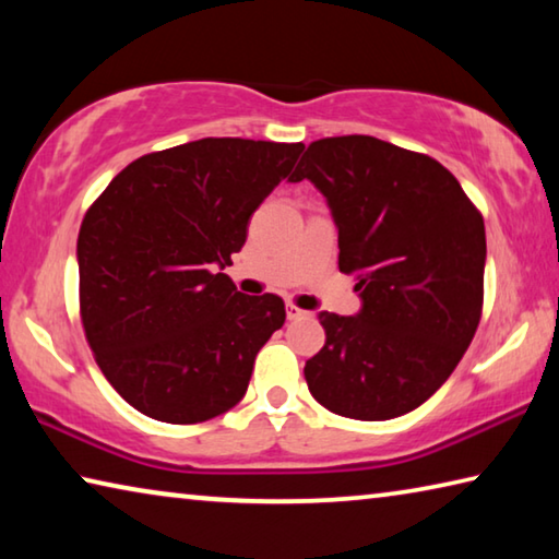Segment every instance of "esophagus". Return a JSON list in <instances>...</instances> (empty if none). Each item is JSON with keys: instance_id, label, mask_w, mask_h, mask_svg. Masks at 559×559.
Instances as JSON below:
<instances>
[{"instance_id": "34e87169", "label": "esophagus", "mask_w": 559, "mask_h": 559, "mask_svg": "<svg viewBox=\"0 0 559 559\" xmlns=\"http://www.w3.org/2000/svg\"><path fill=\"white\" fill-rule=\"evenodd\" d=\"M286 316H288V320H300V318L308 316V310H302V308H298V306H293V302H288V306H286Z\"/></svg>"}]
</instances>
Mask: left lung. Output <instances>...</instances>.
Instances as JSON below:
<instances>
[{
  "label": "left lung",
  "instance_id": "obj_1",
  "mask_svg": "<svg viewBox=\"0 0 559 559\" xmlns=\"http://www.w3.org/2000/svg\"><path fill=\"white\" fill-rule=\"evenodd\" d=\"M310 179L337 226L357 316L323 310L310 394L340 416L384 421L416 409L456 370L484 310L486 226L459 179L429 155L372 135L310 143L290 182Z\"/></svg>",
  "mask_w": 559,
  "mask_h": 559
}]
</instances>
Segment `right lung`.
<instances>
[{
  "label": "right lung",
  "instance_id": "obj_1",
  "mask_svg": "<svg viewBox=\"0 0 559 559\" xmlns=\"http://www.w3.org/2000/svg\"><path fill=\"white\" fill-rule=\"evenodd\" d=\"M302 147L204 138L159 150L112 177L83 216L81 323L112 390L150 419L206 421L246 394L286 306L243 296L222 271Z\"/></svg>",
  "mask_w": 559,
  "mask_h": 559
}]
</instances>
